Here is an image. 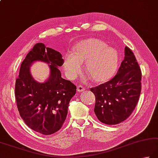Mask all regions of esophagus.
Listing matches in <instances>:
<instances>
[{
    "mask_svg": "<svg viewBox=\"0 0 158 158\" xmlns=\"http://www.w3.org/2000/svg\"><path fill=\"white\" fill-rule=\"evenodd\" d=\"M77 90L78 92H83L85 90V88L82 85H78L77 88Z\"/></svg>",
    "mask_w": 158,
    "mask_h": 158,
    "instance_id": "obj_1",
    "label": "esophagus"
}]
</instances>
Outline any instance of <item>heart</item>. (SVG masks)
Here are the masks:
<instances>
[{"mask_svg":"<svg viewBox=\"0 0 158 158\" xmlns=\"http://www.w3.org/2000/svg\"><path fill=\"white\" fill-rule=\"evenodd\" d=\"M84 64L85 72L95 82H104L112 78L116 73L118 55L112 47L107 46L98 39L83 40L73 48L72 55H66L64 68L67 77L75 79L81 72V64Z\"/></svg>","mask_w":158,"mask_h":158,"instance_id":"b5f03b06","label":"heart"}]
</instances>
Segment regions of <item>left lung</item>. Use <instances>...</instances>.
Instances as JSON below:
<instances>
[{"instance_id": "8db88e82", "label": "left lung", "mask_w": 158, "mask_h": 158, "mask_svg": "<svg viewBox=\"0 0 158 158\" xmlns=\"http://www.w3.org/2000/svg\"><path fill=\"white\" fill-rule=\"evenodd\" d=\"M142 73L134 52L125 48V58L112 79L90 88L95 96L94 113L101 123L116 125L134 112L140 98Z\"/></svg>"}]
</instances>
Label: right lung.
I'll list each match as a JSON object with an SVG mask.
<instances>
[{
	"label": "right lung",
	"instance_id": "1",
	"mask_svg": "<svg viewBox=\"0 0 158 158\" xmlns=\"http://www.w3.org/2000/svg\"><path fill=\"white\" fill-rule=\"evenodd\" d=\"M38 60L50 67V77L44 83L37 82L30 74V64ZM64 62L60 52L37 43L22 62L15 80V97L20 116L29 128L40 134L51 135L62 127L70 101L76 93V85L61 77L58 67Z\"/></svg>",
	"mask_w": 158,
	"mask_h": 158
}]
</instances>
